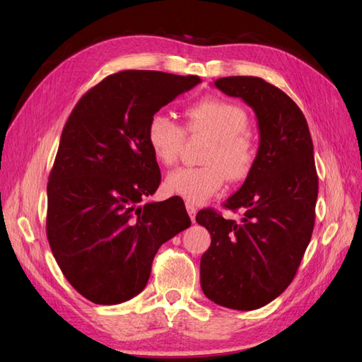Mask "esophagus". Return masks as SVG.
Returning a JSON list of instances; mask_svg holds the SVG:
<instances>
[{"mask_svg":"<svg viewBox=\"0 0 362 362\" xmlns=\"http://www.w3.org/2000/svg\"><path fill=\"white\" fill-rule=\"evenodd\" d=\"M185 206H187V211H188V214H189V218H191V221H196V213H197V209H196V205L194 204H191V202H187L185 204Z\"/></svg>","mask_w":362,"mask_h":362,"instance_id":"1","label":"esophagus"}]
</instances>
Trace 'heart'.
Listing matches in <instances>:
<instances>
[{
    "label": "heart",
    "mask_w": 362,
    "mask_h": 362,
    "mask_svg": "<svg viewBox=\"0 0 362 362\" xmlns=\"http://www.w3.org/2000/svg\"><path fill=\"white\" fill-rule=\"evenodd\" d=\"M187 130L210 136L202 166H182L166 177L165 187L188 202L201 204L224 187L226 177L243 182L257 165L258 148L249 134V117L238 104L202 99L187 107ZM185 140V130L168 113H153L146 127V141L160 163L173 165Z\"/></svg>",
    "instance_id": "b5f03b06"
}]
</instances>
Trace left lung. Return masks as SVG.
<instances>
[{
    "label": "left lung",
    "mask_w": 362,
    "mask_h": 362,
    "mask_svg": "<svg viewBox=\"0 0 362 362\" xmlns=\"http://www.w3.org/2000/svg\"><path fill=\"white\" fill-rule=\"evenodd\" d=\"M214 87L252 107L259 146L252 174L224 204L243 210L241 221L211 209L197 213V224L211 235L201 286L211 302L250 311L289 286L310 244L319 189L313 140L298 105L264 79L228 76Z\"/></svg>",
    "instance_id": "8db88e82"
}]
</instances>
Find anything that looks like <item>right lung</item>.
I'll return each instance as SVG.
<instances>
[{"label":"right lung","instance_id":"1","mask_svg":"<svg viewBox=\"0 0 362 362\" xmlns=\"http://www.w3.org/2000/svg\"><path fill=\"white\" fill-rule=\"evenodd\" d=\"M199 82L161 71L115 73L88 90L66 121L49 173L46 236L65 279L90 302L117 305L140 294L160 245L191 226L180 197L140 202L161 180L148 122Z\"/></svg>","mask_w":362,"mask_h":362}]
</instances>
